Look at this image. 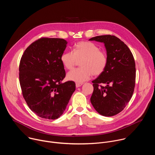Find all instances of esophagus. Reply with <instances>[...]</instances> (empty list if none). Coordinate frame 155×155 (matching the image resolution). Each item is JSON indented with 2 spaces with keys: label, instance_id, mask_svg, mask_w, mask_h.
I'll return each mask as SVG.
<instances>
[{
  "label": "esophagus",
  "instance_id": "34e87169",
  "mask_svg": "<svg viewBox=\"0 0 155 155\" xmlns=\"http://www.w3.org/2000/svg\"><path fill=\"white\" fill-rule=\"evenodd\" d=\"M82 84H83V83H76V84H75L77 87H78L81 86Z\"/></svg>",
  "mask_w": 155,
  "mask_h": 155
}]
</instances>
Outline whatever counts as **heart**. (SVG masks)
Returning a JSON list of instances; mask_svg holds the SVG:
<instances>
[{
  "mask_svg": "<svg viewBox=\"0 0 155 155\" xmlns=\"http://www.w3.org/2000/svg\"><path fill=\"white\" fill-rule=\"evenodd\" d=\"M80 61V68L69 72L68 80L82 83L92 75L102 74L108 64L107 54L91 41H79L75 44L72 51L64 52L61 56V61L68 70L72 69Z\"/></svg>",
  "mask_w": 155,
  "mask_h": 155,
  "instance_id": "1",
  "label": "heart"
}]
</instances>
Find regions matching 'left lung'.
<instances>
[{
  "label": "left lung",
  "mask_w": 155,
  "mask_h": 155,
  "mask_svg": "<svg viewBox=\"0 0 155 155\" xmlns=\"http://www.w3.org/2000/svg\"><path fill=\"white\" fill-rule=\"evenodd\" d=\"M90 40L103 42L108 57L105 70L92 81L94 90L91 102L99 114L114 116L124 108L133 94L136 83L134 58L128 47L115 35H99Z\"/></svg>",
  "instance_id": "left-lung-1"
}]
</instances>
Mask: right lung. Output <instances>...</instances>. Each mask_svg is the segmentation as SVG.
Wrapping results in <instances>:
<instances>
[{"label": "right lung", "instance_id": "right-lung-1", "mask_svg": "<svg viewBox=\"0 0 155 155\" xmlns=\"http://www.w3.org/2000/svg\"><path fill=\"white\" fill-rule=\"evenodd\" d=\"M68 41L41 37L26 49L20 60L19 78L28 107L38 117L58 118L75 90L73 81L62 83L65 77L61 56Z\"/></svg>", "mask_w": 155, "mask_h": 155}]
</instances>
